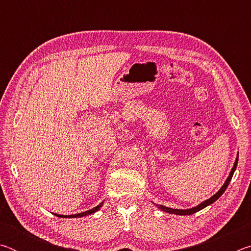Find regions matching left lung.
Masks as SVG:
<instances>
[{"label":"left lung","instance_id":"1","mask_svg":"<svg viewBox=\"0 0 251 251\" xmlns=\"http://www.w3.org/2000/svg\"><path fill=\"white\" fill-rule=\"evenodd\" d=\"M238 157H239V154H237V157H236V160H235V164H233V166L231 168L230 173H229V176L227 177L226 181L224 182V185L222 186V188H220L217 193H216L214 196H211L209 199H206L205 201H202L199 203V205L195 206L193 208H189V209H175V208H169V207H166V206H163V205H156L157 207L159 208L160 210L163 211H166L168 212V214H174V215H180V216H185V215H192V214H195V212H197L199 210L203 209V208L211 205L212 202H215L217 199L222 196V195L225 193V190H226V188L229 185V182H230L231 178H232V175L233 173H235L236 168H237V164H238Z\"/></svg>","mask_w":251,"mask_h":251}]
</instances>
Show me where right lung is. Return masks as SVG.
<instances>
[{"label":"right lung","instance_id":"add662e5","mask_svg":"<svg viewBox=\"0 0 251 251\" xmlns=\"http://www.w3.org/2000/svg\"><path fill=\"white\" fill-rule=\"evenodd\" d=\"M104 201H101L100 205H97L96 207L92 208V209L87 210V211H83V212H78V214H74V215H58V214H54L55 216H57V217H61V218H80V217H84V216H87V215H92L94 214V212L99 211L100 209V207L103 206Z\"/></svg>","mask_w":251,"mask_h":251}]
</instances>
